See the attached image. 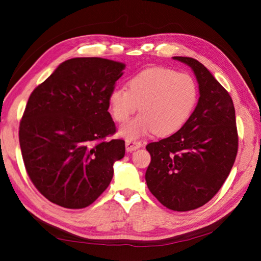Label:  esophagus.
<instances>
[{
  "label": "esophagus",
  "mask_w": 261,
  "mask_h": 261,
  "mask_svg": "<svg viewBox=\"0 0 261 261\" xmlns=\"http://www.w3.org/2000/svg\"><path fill=\"white\" fill-rule=\"evenodd\" d=\"M142 146V143L140 141H131V140H126L125 141V147H126V151H135L137 149H139Z\"/></svg>",
  "instance_id": "esophagus-1"
}]
</instances>
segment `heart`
I'll return each mask as SVG.
<instances>
[{
	"label": "heart",
	"mask_w": 261,
	"mask_h": 261,
	"mask_svg": "<svg viewBox=\"0 0 261 261\" xmlns=\"http://www.w3.org/2000/svg\"><path fill=\"white\" fill-rule=\"evenodd\" d=\"M197 99L192 76L163 67L147 68L127 82V90L118 87L110 93L109 107L116 122H125L137 109L136 118L121 126L120 135L129 140L156 132L169 136L190 118Z\"/></svg>",
	"instance_id": "obj_1"
}]
</instances>
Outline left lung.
Instances as JSON below:
<instances>
[{"label":"left lung","mask_w":261,"mask_h":261,"mask_svg":"<svg viewBox=\"0 0 261 261\" xmlns=\"http://www.w3.org/2000/svg\"><path fill=\"white\" fill-rule=\"evenodd\" d=\"M196 76L199 98L176 134L147 145L151 162L149 191L177 212L203 206L228 178L238 152L236 111L230 94L208 69L191 57H174Z\"/></svg>","instance_id":"1"}]
</instances>
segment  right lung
Here are the masks:
<instances>
[{
  "label": "right lung",
  "mask_w": 261,
  "mask_h": 261,
  "mask_svg": "<svg viewBox=\"0 0 261 261\" xmlns=\"http://www.w3.org/2000/svg\"><path fill=\"white\" fill-rule=\"evenodd\" d=\"M125 65L83 57L60 64L28 99L19 126L22 158L32 184L66 208L91 205L107 190L113 164L124 157L109 95Z\"/></svg>",
  "instance_id": "right-lung-1"
}]
</instances>
